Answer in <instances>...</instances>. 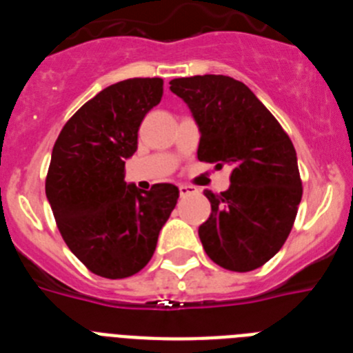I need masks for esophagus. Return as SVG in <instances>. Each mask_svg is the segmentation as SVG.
Here are the masks:
<instances>
[{"label": "esophagus", "instance_id": "obj_1", "mask_svg": "<svg viewBox=\"0 0 353 353\" xmlns=\"http://www.w3.org/2000/svg\"><path fill=\"white\" fill-rule=\"evenodd\" d=\"M180 189V196H189V194H194V192H198V189H196V187H192V185H180L179 187Z\"/></svg>", "mask_w": 353, "mask_h": 353}]
</instances>
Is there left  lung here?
Instances as JSON below:
<instances>
[{
  "label": "left lung",
  "mask_w": 353,
  "mask_h": 353,
  "mask_svg": "<svg viewBox=\"0 0 353 353\" xmlns=\"http://www.w3.org/2000/svg\"><path fill=\"white\" fill-rule=\"evenodd\" d=\"M170 84L199 127V161L233 168L228 191H205L212 205L198 230L205 252L226 270L258 269L283 248L297 217L302 180L292 139L233 77L207 74Z\"/></svg>",
  "instance_id": "1"
}]
</instances>
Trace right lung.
Wrapping results in <instances>:
<instances>
[{
    "label": "right lung",
    "mask_w": 353,
    "mask_h": 353,
    "mask_svg": "<svg viewBox=\"0 0 353 353\" xmlns=\"http://www.w3.org/2000/svg\"><path fill=\"white\" fill-rule=\"evenodd\" d=\"M161 77H134L97 93L61 129L46 194L56 226L77 260L108 279L138 274L152 260L179 187L139 191L125 182L143 118L162 99Z\"/></svg>",
    "instance_id": "add662e5"
}]
</instances>
